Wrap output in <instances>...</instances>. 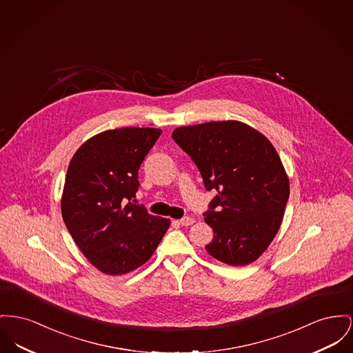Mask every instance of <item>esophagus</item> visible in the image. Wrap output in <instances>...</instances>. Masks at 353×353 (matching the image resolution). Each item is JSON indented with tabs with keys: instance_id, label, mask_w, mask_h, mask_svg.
I'll return each mask as SVG.
<instances>
[{
	"instance_id": "1",
	"label": "esophagus",
	"mask_w": 353,
	"mask_h": 353,
	"mask_svg": "<svg viewBox=\"0 0 353 353\" xmlns=\"http://www.w3.org/2000/svg\"><path fill=\"white\" fill-rule=\"evenodd\" d=\"M193 223H194V219H192V217H184V219L180 220V224H181L183 227H189V225H192Z\"/></svg>"
}]
</instances>
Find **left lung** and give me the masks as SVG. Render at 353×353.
<instances>
[{
	"label": "left lung",
	"mask_w": 353,
	"mask_h": 353,
	"mask_svg": "<svg viewBox=\"0 0 353 353\" xmlns=\"http://www.w3.org/2000/svg\"><path fill=\"white\" fill-rule=\"evenodd\" d=\"M173 140L217 194L205 223L213 240L205 249L233 267L256 261L279 232L290 197V179L270 140L241 121L176 128Z\"/></svg>",
	"instance_id": "obj_1"
}]
</instances>
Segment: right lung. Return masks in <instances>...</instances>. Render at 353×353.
<instances>
[{"instance_id": "obj_1", "label": "right lung", "mask_w": 353, "mask_h": 353, "mask_svg": "<svg viewBox=\"0 0 353 353\" xmlns=\"http://www.w3.org/2000/svg\"><path fill=\"white\" fill-rule=\"evenodd\" d=\"M161 129L101 132L77 149L68 166L61 213L88 261L105 274L137 270L152 257L170 220L149 214L130 199L139 189V168Z\"/></svg>"}]
</instances>
